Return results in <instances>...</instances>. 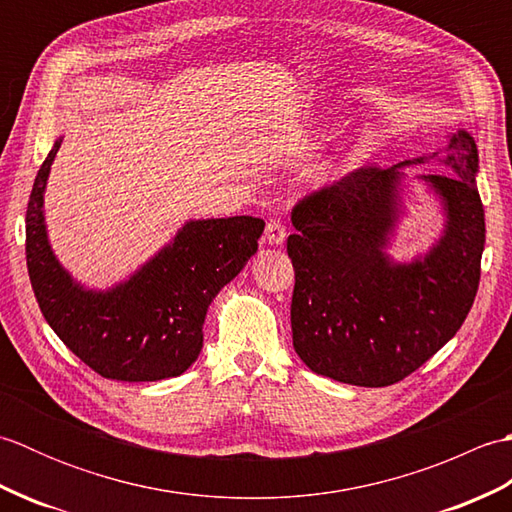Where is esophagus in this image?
Instances as JSON below:
<instances>
[{"mask_svg":"<svg viewBox=\"0 0 512 512\" xmlns=\"http://www.w3.org/2000/svg\"><path fill=\"white\" fill-rule=\"evenodd\" d=\"M286 237H288V231H286V224L281 222V220H270L268 224H266V239H268V244H273V246H281L286 242Z\"/></svg>","mask_w":512,"mask_h":512,"instance_id":"1","label":"esophagus"}]
</instances>
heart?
I'll list each match as a JSON object with an SVG mask.
<instances>
[{
  "mask_svg": "<svg viewBox=\"0 0 512 512\" xmlns=\"http://www.w3.org/2000/svg\"><path fill=\"white\" fill-rule=\"evenodd\" d=\"M347 167V160L345 158H336L332 162H325L321 167V178L323 180H332L334 176H339V173Z\"/></svg>",
  "mask_w": 512,
  "mask_h": 512,
  "instance_id": "1",
  "label": "heart"
}]
</instances>
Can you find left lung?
I'll use <instances>...</instances> for the list:
<instances>
[{
  "mask_svg": "<svg viewBox=\"0 0 512 512\" xmlns=\"http://www.w3.org/2000/svg\"><path fill=\"white\" fill-rule=\"evenodd\" d=\"M424 160L361 167L292 209V345L314 374L358 387L394 385L462 328L486 237L469 132L449 136L447 173L422 176L447 213L440 242L411 264L385 253L400 209V167Z\"/></svg>",
  "mask_w": 512,
  "mask_h": 512,
  "instance_id": "left-lung-1",
  "label": "left lung"
}]
</instances>
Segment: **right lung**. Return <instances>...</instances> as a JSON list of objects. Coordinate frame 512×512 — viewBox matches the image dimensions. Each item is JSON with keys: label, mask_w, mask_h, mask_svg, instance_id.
Segmentation results:
<instances>
[{"label": "right lung", "mask_w": 512, "mask_h": 512, "mask_svg": "<svg viewBox=\"0 0 512 512\" xmlns=\"http://www.w3.org/2000/svg\"><path fill=\"white\" fill-rule=\"evenodd\" d=\"M61 140L37 173L26 211V264L54 334L96 374L125 383L180 376L202 350L206 310L257 250L264 220L184 224L173 242L112 290H85L52 255L43 191Z\"/></svg>", "instance_id": "obj_1"}]
</instances>
